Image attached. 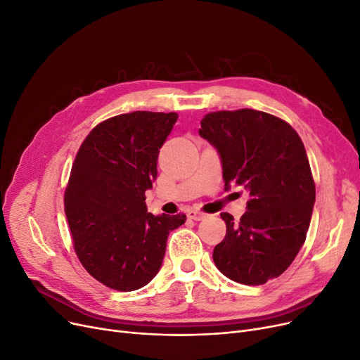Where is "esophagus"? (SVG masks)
Returning <instances> with one entry per match:
<instances>
[{
    "label": "esophagus",
    "instance_id": "34e87169",
    "mask_svg": "<svg viewBox=\"0 0 360 360\" xmlns=\"http://www.w3.org/2000/svg\"><path fill=\"white\" fill-rule=\"evenodd\" d=\"M186 216L193 219V221H202V219L207 217L206 213H200L197 210H188V212H186Z\"/></svg>",
    "mask_w": 360,
    "mask_h": 360
}]
</instances>
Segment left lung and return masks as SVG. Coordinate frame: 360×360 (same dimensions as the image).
<instances>
[{
	"mask_svg": "<svg viewBox=\"0 0 360 360\" xmlns=\"http://www.w3.org/2000/svg\"><path fill=\"white\" fill-rule=\"evenodd\" d=\"M200 136L216 148L225 191H248L240 222L221 213L226 236L213 250L216 268L245 285L279 276L306 240L315 205V182L302 139L287 122L253 108L214 112Z\"/></svg>",
	"mask_w": 360,
	"mask_h": 360,
	"instance_id": "obj_1",
	"label": "left lung"
}]
</instances>
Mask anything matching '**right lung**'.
<instances>
[{
	"label": "right lung",
	"instance_id": "right-lung-1",
	"mask_svg": "<svg viewBox=\"0 0 360 360\" xmlns=\"http://www.w3.org/2000/svg\"><path fill=\"white\" fill-rule=\"evenodd\" d=\"M176 120V113L115 116L97 124L76 154L65 212L77 257L105 287L147 285L162 268L169 232L185 222V214L147 213L144 197Z\"/></svg>",
	"mask_w": 360,
	"mask_h": 360
}]
</instances>
